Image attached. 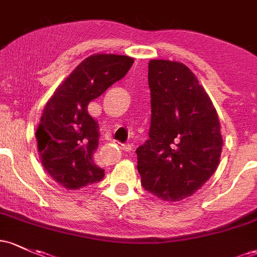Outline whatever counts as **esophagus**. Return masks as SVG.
<instances>
[{"label":"esophagus","mask_w":257,"mask_h":257,"mask_svg":"<svg viewBox=\"0 0 257 257\" xmlns=\"http://www.w3.org/2000/svg\"><path fill=\"white\" fill-rule=\"evenodd\" d=\"M133 149H134L133 144H123L122 145V150L128 152V154H131V152L133 151Z\"/></svg>","instance_id":"obj_1"}]
</instances>
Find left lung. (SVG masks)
<instances>
[{
	"label": "left lung",
	"instance_id": "left-lung-1",
	"mask_svg": "<svg viewBox=\"0 0 257 257\" xmlns=\"http://www.w3.org/2000/svg\"><path fill=\"white\" fill-rule=\"evenodd\" d=\"M151 124L149 140L138 148L143 187L163 201L195 194L215 173L223 139L206 90L185 64L149 62Z\"/></svg>",
	"mask_w": 257,
	"mask_h": 257
}]
</instances>
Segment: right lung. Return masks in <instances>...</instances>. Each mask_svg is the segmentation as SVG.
Wrapping results in <instances>:
<instances>
[{
  "mask_svg": "<svg viewBox=\"0 0 257 257\" xmlns=\"http://www.w3.org/2000/svg\"><path fill=\"white\" fill-rule=\"evenodd\" d=\"M129 56L96 53L85 58L55 90L36 126L41 165L51 178L69 190L98 182L105 171L94 162L97 123L87 105L131 69Z\"/></svg>",
  "mask_w": 257,
  "mask_h": 257,
  "instance_id": "add662e5",
  "label": "right lung"
}]
</instances>
